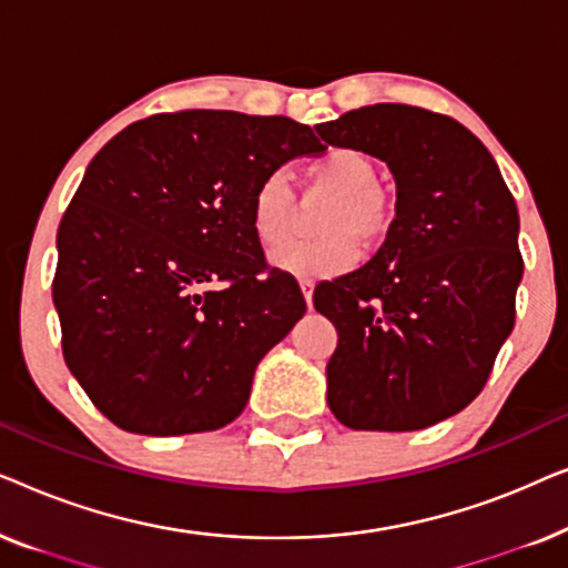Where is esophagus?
Masks as SVG:
<instances>
[{
  "instance_id": "esophagus-1",
  "label": "esophagus",
  "mask_w": 568,
  "mask_h": 568,
  "mask_svg": "<svg viewBox=\"0 0 568 568\" xmlns=\"http://www.w3.org/2000/svg\"><path fill=\"white\" fill-rule=\"evenodd\" d=\"M300 290H302V294H305L307 307H313V290H315L313 278H300Z\"/></svg>"
}]
</instances>
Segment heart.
I'll return each mask as SVG.
<instances>
[{
	"mask_svg": "<svg viewBox=\"0 0 568 568\" xmlns=\"http://www.w3.org/2000/svg\"><path fill=\"white\" fill-rule=\"evenodd\" d=\"M313 191L331 193L315 240H294L271 253V263L292 276H336L359 258V245H377L393 227V201L377 185L369 154L333 146L305 170ZM294 196L282 170L263 175L251 196V227L261 245L276 247L290 237Z\"/></svg>",
	"mask_w": 568,
	"mask_h": 568,
	"instance_id": "1",
	"label": "heart"
}]
</instances>
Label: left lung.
<instances>
[{
  "label": "left lung",
  "mask_w": 568,
  "mask_h": 568,
  "mask_svg": "<svg viewBox=\"0 0 568 568\" xmlns=\"http://www.w3.org/2000/svg\"><path fill=\"white\" fill-rule=\"evenodd\" d=\"M315 131L395 178L383 247L315 286V310L338 331L325 398L348 429H426L484 390L515 328L517 204L491 152L449 115L377 103Z\"/></svg>",
  "instance_id": "left-lung-1"
}]
</instances>
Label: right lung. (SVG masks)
Here are the masks:
<instances>
[{"instance_id":"right-lung-1","label":"right lung","mask_w":568,"mask_h":568,"mask_svg":"<svg viewBox=\"0 0 568 568\" xmlns=\"http://www.w3.org/2000/svg\"><path fill=\"white\" fill-rule=\"evenodd\" d=\"M323 152L284 115L183 111L131 123L92 158L59 224L53 305L100 414L150 437L243 414L258 362L307 310L263 261L253 189Z\"/></svg>"}]
</instances>
